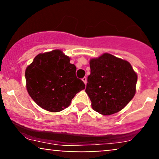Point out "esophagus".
<instances>
[{"instance_id":"obj_1","label":"esophagus","mask_w":159,"mask_h":159,"mask_svg":"<svg viewBox=\"0 0 159 159\" xmlns=\"http://www.w3.org/2000/svg\"><path fill=\"white\" fill-rule=\"evenodd\" d=\"M82 81H84V84H85V85L87 84V78H86V77L83 78H82Z\"/></svg>"}]
</instances>
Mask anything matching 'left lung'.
I'll use <instances>...</instances> for the list:
<instances>
[{
    "label": "left lung",
    "instance_id": "obj_1",
    "mask_svg": "<svg viewBox=\"0 0 159 159\" xmlns=\"http://www.w3.org/2000/svg\"><path fill=\"white\" fill-rule=\"evenodd\" d=\"M85 92L95 111L111 115L125 107L136 93L138 75L129 62L104 53L90 60Z\"/></svg>",
    "mask_w": 159,
    "mask_h": 159
}]
</instances>
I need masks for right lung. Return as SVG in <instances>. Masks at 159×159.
<instances>
[{
    "label": "right lung",
    "instance_id": "right-lung-1",
    "mask_svg": "<svg viewBox=\"0 0 159 159\" xmlns=\"http://www.w3.org/2000/svg\"><path fill=\"white\" fill-rule=\"evenodd\" d=\"M75 72V66L62 50L40 53L25 70L27 93L42 108L50 112L63 111L85 88Z\"/></svg>",
    "mask_w": 159,
    "mask_h": 159
}]
</instances>
